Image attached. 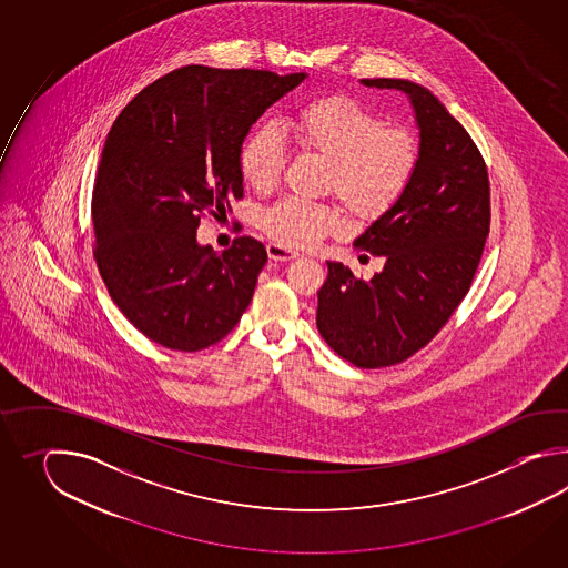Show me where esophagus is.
<instances>
[{"mask_svg":"<svg viewBox=\"0 0 568 568\" xmlns=\"http://www.w3.org/2000/svg\"><path fill=\"white\" fill-rule=\"evenodd\" d=\"M267 255H270V260H274V262H290V260H296L298 257V252H292L288 247H282L278 243H270L267 245Z\"/></svg>","mask_w":568,"mask_h":568,"instance_id":"34e87169","label":"esophagus"}]
</instances>
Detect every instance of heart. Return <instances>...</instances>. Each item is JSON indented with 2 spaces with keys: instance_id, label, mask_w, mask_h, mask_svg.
<instances>
[{
  "instance_id": "b5f03b06",
  "label": "heart",
  "mask_w": 568,
  "mask_h": 568,
  "mask_svg": "<svg viewBox=\"0 0 568 568\" xmlns=\"http://www.w3.org/2000/svg\"><path fill=\"white\" fill-rule=\"evenodd\" d=\"M296 144L328 162L326 189L363 219L377 217L406 191L418 166V140L404 128H386L374 111L349 97H323L302 105L288 121ZM286 144L274 123H260L240 148L243 181L257 193L276 186ZM267 235L288 247H313L341 227L325 205L282 199L260 215Z\"/></svg>"
}]
</instances>
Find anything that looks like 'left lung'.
<instances>
[{
    "instance_id": "obj_1",
    "label": "left lung",
    "mask_w": 568,
    "mask_h": 568,
    "mask_svg": "<svg viewBox=\"0 0 568 568\" xmlns=\"http://www.w3.org/2000/svg\"><path fill=\"white\" fill-rule=\"evenodd\" d=\"M408 97L418 166L406 191L355 240L384 260L369 280L326 262L316 326L347 362L374 369L424 347L469 292L489 233V179L471 135L426 87L362 79Z\"/></svg>"
}]
</instances>
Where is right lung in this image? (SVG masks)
Here are the masks:
<instances>
[{
  "label": "right lung",
  "instance_id": "add662e5",
  "mask_svg": "<svg viewBox=\"0 0 568 568\" xmlns=\"http://www.w3.org/2000/svg\"><path fill=\"white\" fill-rule=\"evenodd\" d=\"M308 74L182 67L133 97L103 145L93 230L101 278L121 313L169 349L225 337L254 296L266 247L201 245V213L243 194L240 148L270 105Z\"/></svg>",
  "mask_w": 568,
  "mask_h": 568
}]
</instances>
